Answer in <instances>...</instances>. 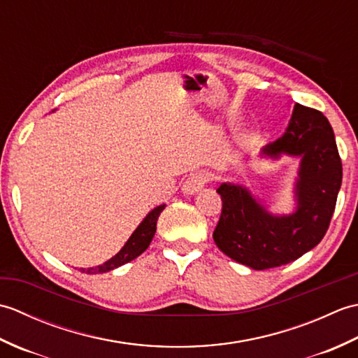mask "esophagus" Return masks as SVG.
Segmentation results:
<instances>
[{
	"label": "esophagus",
	"instance_id": "esophagus-1",
	"mask_svg": "<svg viewBox=\"0 0 358 358\" xmlns=\"http://www.w3.org/2000/svg\"><path fill=\"white\" fill-rule=\"evenodd\" d=\"M209 181V173L206 171H199L192 173L191 177H189L185 185H183V192L186 195H194L199 191H201V189L204 187V185H206Z\"/></svg>",
	"mask_w": 358,
	"mask_h": 358
}]
</instances>
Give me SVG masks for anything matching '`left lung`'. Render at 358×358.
Masks as SVG:
<instances>
[{
    "label": "left lung",
    "instance_id": "obj_1",
    "mask_svg": "<svg viewBox=\"0 0 358 358\" xmlns=\"http://www.w3.org/2000/svg\"><path fill=\"white\" fill-rule=\"evenodd\" d=\"M300 157L295 183L296 209L272 215L246 187L223 183V208L214 231L218 249L255 271L278 268L315 248L328 231L343 177L336 136L320 110L296 103L283 136L263 148V155Z\"/></svg>",
    "mask_w": 358,
    "mask_h": 358
}]
</instances>
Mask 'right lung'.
Instances as JSON below:
<instances>
[{
    "label": "right lung",
    "mask_w": 358,
    "mask_h": 358,
    "mask_svg": "<svg viewBox=\"0 0 358 358\" xmlns=\"http://www.w3.org/2000/svg\"><path fill=\"white\" fill-rule=\"evenodd\" d=\"M163 209H164V204H162V206H157L155 209H152L146 215V218H144L140 223V226L134 231L131 237H129L126 245L121 248V250L115 257H112L110 260H108L100 266H96V268H87V269L81 268L80 271L86 272V273L109 272L112 269L118 268V266L132 262L134 258L141 255L144 250L149 248L152 238H154L155 231H157V220H158L159 214L163 212Z\"/></svg>",
    "instance_id": "1"
}]
</instances>
